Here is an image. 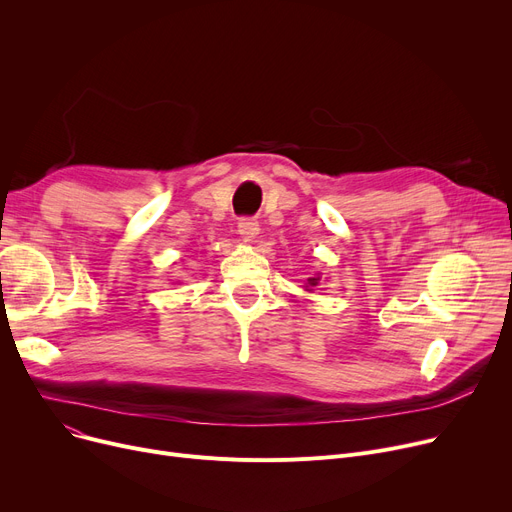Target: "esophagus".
Listing matches in <instances>:
<instances>
[{"label": "esophagus", "mask_w": 512, "mask_h": 512, "mask_svg": "<svg viewBox=\"0 0 512 512\" xmlns=\"http://www.w3.org/2000/svg\"><path fill=\"white\" fill-rule=\"evenodd\" d=\"M238 234L245 242H251L259 234V222L253 218L238 220Z\"/></svg>", "instance_id": "34e87169"}]
</instances>
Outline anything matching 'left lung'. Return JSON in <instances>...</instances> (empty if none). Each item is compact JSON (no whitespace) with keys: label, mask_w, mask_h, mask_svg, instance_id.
<instances>
[{"label":"left lung","mask_w":512,"mask_h":512,"mask_svg":"<svg viewBox=\"0 0 512 512\" xmlns=\"http://www.w3.org/2000/svg\"><path fill=\"white\" fill-rule=\"evenodd\" d=\"M307 284H309V286H307V290H311L313 286H317V284H319V276H315V278H309V280H307Z\"/></svg>","instance_id":"left-lung-1"}]
</instances>
